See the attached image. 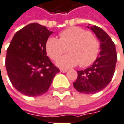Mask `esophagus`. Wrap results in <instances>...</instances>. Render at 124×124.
<instances>
[{"label":"esophagus","mask_w":124,"mask_h":124,"mask_svg":"<svg viewBox=\"0 0 124 124\" xmlns=\"http://www.w3.org/2000/svg\"><path fill=\"white\" fill-rule=\"evenodd\" d=\"M60 70H61V72H62V73H66L67 71H68V70H66V69H61Z\"/></svg>","instance_id":"34e87169"}]
</instances>
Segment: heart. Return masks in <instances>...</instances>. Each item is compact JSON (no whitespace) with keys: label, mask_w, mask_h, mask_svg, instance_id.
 Listing matches in <instances>:
<instances>
[{"label":"heart","mask_w":124,"mask_h":124,"mask_svg":"<svg viewBox=\"0 0 124 124\" xmlns=\"http://www.w3.org/2000/svg\"><path fill=\"white\" fill-rule=\"evenodd\" d=\"M60 39L49 37L46 43V52L52 60L56 61L68 49L70 54L57 61L61 68H68L78 64L80 66H90L100 54V44L90 32L78 27H72L60 32Z\"/></svg>","instance_id":"1"}]
</instances>
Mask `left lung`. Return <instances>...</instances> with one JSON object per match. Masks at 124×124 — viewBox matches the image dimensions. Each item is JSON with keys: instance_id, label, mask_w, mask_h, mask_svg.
I'll return each instance as SVG.
<instances>
[{"instance_id": "1", "label": "left lung", "mask_w": 124, "mask_h": 124, "mask_svg": "<svg viewBox=\"0 0 124 124\" xmlns=\"http://www.w3.org/2000/svg\"><path fill=\"white\" fill-rule=\"evenodd\" d=\"M100 41V56L90 67L78 71V78L73 83L77 91L94 94L106 87L114 74L117 61L115 44L109 36L99 27H88Z\"/></svg>"}]
</instances>
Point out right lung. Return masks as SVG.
Here are the masks:
<instances>
[{
  "instance_id": "right-lung-1",
  "label": "right lung",
  "mask_w": 124,
  "mask_h": 124,
  "mask_svg": "<svg viewBox=\"0 0 124 124\" xmlns=\"http://www.w3.org/2000/svg\"><path fill=\"white\" fill-rule=\"evenodd\" d=\"M53 33L31 23L14 35L5 58V68L13 87L20 93L37 97L46 93L59 69L46 56V43Z\"/></svg>"
}]
</instances>
